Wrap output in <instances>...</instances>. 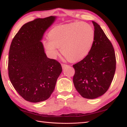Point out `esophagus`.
I'll use <instances>...</instances> for the list:
<instances>
[{
	"label": "esophagus",
	"instance_id": "34e87169",
	"mask_svg": "<svg viewBox=\"0 0 127 127\" xmlns=\"http://www.w3.org/2000/svg\"><path fill=\"white\" fill-rule=\"evenodd\" d=\"M61 66H62V67H63V69H64L65 68L67 67L68 66L67 64H61Z\"/></svg>",
	"mask_w": 127,
	"mask_h": 127
}]
</instances>
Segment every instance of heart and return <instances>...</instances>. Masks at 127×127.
Here are the masks:
<instances>
[{"label":"heart","instance_id":"b5f03b06","mask_svg":"<svg viewBox=\"0 0 127 127\" xmlns=\"http://www.w3.org/2000/svg\"><path fill=\"white\" fill-rule=\"evenodd\" d=\"M94 31L86 23H73L53 29L49 40L43 42L45 49L52 58L58 54L57 48L69 61L82 60L90 52L94 40Z\"/></svg>","mask_w":127,"mask_h":127}]
</instances>
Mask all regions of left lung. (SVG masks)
Masks as SVG:
<instances>
[{"label": "left lung", "instance_id": "8db88e82", "mask_svg": "<svg viewBox=\"0 0 127 127\" xmlns=\"http://www.w3.org/2000/svg\"><path fill=\"white\" fill-rule=\"evenodd\" d=\"M94 26V40L88 54L73 65V83L82 97L94 99L108 90L116 69L114 50L110 41L97 23Z\"/></svg>", "mask_w": 127, "mask_h": 127}]
</instances>
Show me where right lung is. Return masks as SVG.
Listing matches in <instances>:
<instances>
[{
    "instance_id": "add662e5",
    "label": "right lung",
    "mask_w": 127,
    "mask_h": 127,
    "mask_svg": "<svg viewBox=\"0 0 127 127\" xmlns=\"http://www.w3.org/2000/svg\"><path fill=\"white\" fill-rule=\"evenodd\" d=\"M56 18L51 16L27 23L11 43L9 78L15 90L27 101L37 103L49 98L62 71L58 61L46 56L41 42Z\"/></svg>"
}]
</instances>
